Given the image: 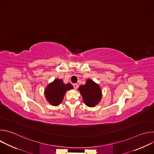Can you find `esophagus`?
<instances>
[{
	"label": "esophagus",
	"instance_id": "34e87169",
	"mask_svg": "<svg viewBox=\"0 0 154 154\" xmlns=\"http://www.w3.org/2000/svg\"><path fill=\"white\" fill-rule=\"evenodd\" d=\"M73 86H74V89H75V90H76V89H77V88H78L79 85H78V84H77V83H74V84L73 85Z\"/></svg>",
	"mask_w": 154,
	"mask_h": 154
}]
</instances>
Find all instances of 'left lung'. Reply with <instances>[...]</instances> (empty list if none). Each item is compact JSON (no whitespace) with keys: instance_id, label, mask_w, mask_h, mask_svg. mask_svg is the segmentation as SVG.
<instances>
[{"instance_id":"8db88e82","label":"left lung","mask_w":154,"mask_h":154,"mask_svg":"<svg viewBox=\"0 0 154 154\" xmlns=\"http://www.w3.org/2000/svg\"><path fill=\"white\" fill-rule=\"evenodd\" d=\"M78 90L82 96L85 104L89 107H94L101 100L102 94L99 84L88 79L85 85L79 87Z\"/></svg>"}]
</instances>
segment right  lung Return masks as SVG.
<instances>
[{
	"label": "right lung",
	"mask_w": 154,
	"mask_h": 154,
	"mask_svg": "<svg viewBox=\"0 0 154 154\" xmlns=\"http://www.w3.org/2000/svg\"><path fill=\"white\" fill-rule=\"evenodd\" d=\"M73 88L70 83L65 84L61 79H55L46 87L45 96L51 105L58 106L61 103L66 91Z\"/></svg>",
	"instance_id": "add662e5"
}]
</instances>
